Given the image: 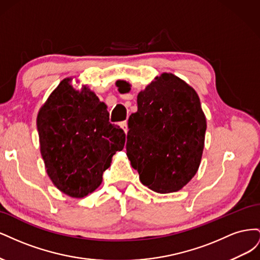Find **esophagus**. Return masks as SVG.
<instances>
[{
  "mask_svg": "<svg viewBox=\"0 0 260 260\" xmlns=\"http://www.w3.org/2000/svg\"><path fill=\"white\" fill-rule=\"evenodd\" d=\"M119 124H120V127L122 128V130L124 131V133H127V132H128V130H129V128H128V122H127V120L121 121Z\"/></svg>",
  "mask_w": 260,
  "mask_h": 260,
  "instance_id": "34e87169",
  "label": "esophagus"
}]
</instances>
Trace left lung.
Returning <instances> with one entry per match:
<instances>
[{
	"mask_svg": "<svg viewBox=\"0 0 260 260\" xmlns=\"http://www.w3.org/2000/svg\"><path fill=\"white\" fill-rule=\"evenodd\" d=\"M119 92L127 81H116ZM138 112L128 120L127 156L141 182L157 193L181 190L199 170L206 117L198 93L185 81L164 73L138 94Z\"/></svg>",
	"mask_w": 260,
	"mask_h": 260,
	"instance_id": "obj_1",
	"label": "left lung"
}]
</instances>
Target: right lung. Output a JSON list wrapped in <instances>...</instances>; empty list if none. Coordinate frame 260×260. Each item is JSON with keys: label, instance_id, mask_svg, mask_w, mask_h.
Segmentation results:
<instances>
[{"label": "right lung", "instance_id": "1", "mask_svg": "<svg viewBox=\"0 0 260 260\" xmlns=\"http://www.w3.org/2000/svg\"><path fill=\"white\" fill-rule=\"evenodd\" d=\"M73 78L57 85L37 117L40 152L48 176L60 192L82 199L101 185L113 156L124 146L125 135L109 122L107 106Z\"/></svg>", "mask_w": 260, "mask_h": 260}]
</instances>
